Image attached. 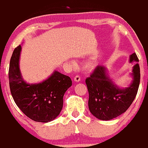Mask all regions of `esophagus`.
Listing matches in <instances>:
<instances>
[{
  "mask_svg": "<svg viewBox=\"0 0 148 148\" xmlns=\"http://www.w3.org/2000/svg\"><path fill=\"white\" fill-rule=\"evenodd\" d=\"M74 81H75V82H80V76H79V75L75 76V77H74Z\"/></svg>",
  "mask_w": 148,
  "mask_h": 148,
  "instance_id": "esophagus-1",
  "label": "esophagus"
}]
</instances>
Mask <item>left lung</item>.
<instances>
[{
    "instance_id": "obj_1",
    "label": "left lung",
    "mask_w": 148,
    "mask_h": 148,
    "mask_svg": "<svg viewBox=\"0 0 148 148\" xmlns=\"http://www.w3.org/2000/svg\"><path fill=\"white\" fill-rule=\"evenodd\" d=\"M136 53L130 55L129 62L134 64L132 69V82L121 88L109 76L105 66H98L85 80L89 92L88 106L94 116L109 121L119 116L129 108L136 98L139 87L140 73Z\"/></svg>"
}]
</instances>
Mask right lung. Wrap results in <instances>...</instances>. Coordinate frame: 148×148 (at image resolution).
Listing matches in <instances>:
<instances>
[{"instance_id":"add662e5","label":"right lung","mask_w":148,"mask_h":148,"mask_svg":"<svg viewBox=\"0 0 148 148\" xmlns=\"http://www.w3.org/2000/svg\"><path fill=\"white\" fill-rule=\"evenodd\" d=\"M22 47L15 49L10 61L9 84L12 98L20 110L32 120L47 123L58 116L63 96L72 85L71 77L54 71L39 83L29 84L23 78L20 68Z\"/></svg>"}]
</instances>
